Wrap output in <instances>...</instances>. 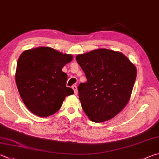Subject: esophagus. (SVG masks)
<instances>
[{
	"label": "esophagus",
	"instance_id": "esophagus-1",
	"mask_svg": "<svg viewBox=\"0 0 159 159\" xmlns=\"http://www.w3.org/2000/svg\"><path fill=\"white\" fill-rule=\"evenodd\" d=\"M72 89H74V94L76 95V94H78V89H77V87H76V85H73V86H72Z\"/></svg>",
	"mask_w": 159,
	"mask_h": 159
}]
</instances>
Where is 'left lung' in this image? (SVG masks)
<instances>
[{
	"label": "left lung",
	"mask_w": 159,
	"mask_h": 159,
	"mask_svg": "<svg viewBox=\"0 0 159 159\" xmlns=\"http://www.w3.org/2000/svg\"><path fill=\"white\" fill-rule=\"evenodd\" d=\"M76 59L87 79L78 87L83 110L94 122L112 119L129 102L135 66L120 52L106 48L78 55Z\"/></svg>",
	"instance_id": "left-lung-1"
}]
</instances>
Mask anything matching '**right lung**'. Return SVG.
<instances>
[{
	"label": "right lung",
	"mask_w": 159,
	"mask_h": 159,
	"mask_svg": "<svg viewBox=\"0 0 159 159\" xmlns=\"http://www.w3.org/2000/svg\"><path fill=\"white\" fill-rule=\"evenodd\" d=\"M73 56L50 47L23 52L17 61L15 80L27 108L39 117H48L61 108L63 101L74 90L66 86L67 74L62 67Z\"/></svg>",
	"instance_id": "obj_1"
}]
</instances>
